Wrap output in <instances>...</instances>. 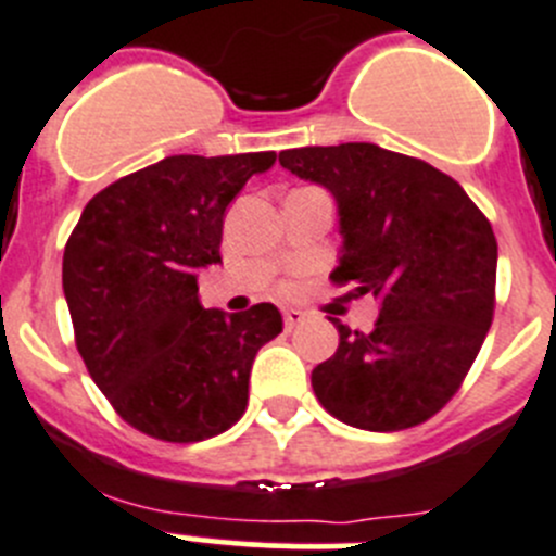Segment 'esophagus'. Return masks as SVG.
Here are the masks:
<instances>
[{
    "instance_id": "1",
    "label": "esophagus",
    "mask_w": 556,
    "mask_h": 556,
    "mask_svg": "<svg viewBox=\"0 0 556 556\" xmlns=\"http://www.w3.org/2000/svg\"><path fill=\"white\" fill-rule=\"evenodd\" d=\"M299 324H304L302 309H285V329H295Z\"/></svg>"
}]
</instances>
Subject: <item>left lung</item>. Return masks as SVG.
<instances>
[{
	"label": "left lung",
	"mask_w": 556,
	"mask_h": 556,
	"mask_svg": "<svg viewBox=\"0 0 556 556\" xmlns=\"http://www.w3.org/2000/svg\"><path fill=\"white\" fill-rule=\"evenodd\" d=\"M295 178L334 197V282L378 302L370 331H340L313 370L320 406L362 430H403L458 392L494 318L496 238L460 184L370 142L279 153Z\"/></svg>",
	"instance_id": "8db88e82"
}]
</instances>
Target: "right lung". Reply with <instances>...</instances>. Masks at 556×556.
<instances>
[{
    "instance_id": "add662e5",
    "label": "right lung",
    "mask_w": 556,
    "mask_h": 556,
    "mask_svg": "<svg viewBox=\"0 0 556 556\" xmlns=\"http://www.w3.org/2000/svg\"><path fill=\"white\" fill-rule=\"evenodd\" d=\"M274 161V150L167 155L98 191L67 238L76 349L114 412L161 442H202L238 422L254 356L282 331L274 304L205 309L197 288L222 263L227 205Z\"/></svg>"
}]
</instances>
